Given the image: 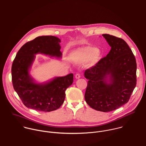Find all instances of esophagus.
I'll return each instance as SVG.
<instances>
[{"instance_id": "34e87169", "label": "esophagus", "mask_w": 146, "mask_h": 146, "mask_svg": "<svg viewBox=\"0 0 146 146\" xmlns=\"http://www.w3.org/2000/svg\"><path fill=\"white\" fill-rule=\"evenodd\" d=\"M80 78V75L78 73V74H76L75 75V78H76V79H79Z\"/></svg>"}]
</instances>
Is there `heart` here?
I'll return each mask as SVG.
<instances>
[{
  "mask_svg": "<svg viewBox=\"0 0 146 146\" xmlns=\"http://www.w3.org/2000/svg\"><path fill=\"white\" fill-rule=\"evenodd\" d=\"M101 52L95 47H87L75 51L73 54L74 61L78 64L87 62L90 60V65L94 66L100 60Z\"/></svg>",
  "mask_w": 146,
  "mask_h": 146,
  "instance_id": "heart-1",
  "label": "heart"
}]
</instances>
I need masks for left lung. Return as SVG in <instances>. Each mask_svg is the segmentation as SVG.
<instances>
[{
	"label": "left lung",
	"instance_id": "obj_1",
	"mask_svg": "<svg viewBox=\"0 0 146 146\" xmlns=\"http://www.w3.org/2000/svg\"><path fill=\"white\" fill-rule=\"evenodd\" d=\"M102 36L111 48L106 57L85 71L88 81L84 98L91 108L106 112L128 102L136 84V62L123 39L109 34Z\"/></svg>",
	"mask_w": 146,
	"mask_h": 146
}]
</instances>
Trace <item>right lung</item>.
<instances>
[{
  "label": "right lung",
  "instance_id": "right-lung-1",
  "mask_svg": "<svg viewBox=\"0 0 146 146\" xmlns=\"http://www.w3.org/2000/svg\"><path fill=\"white\" fill-rule=\"evenodd\" d=\"M60 40L54 36H42L27 42L18 51L11 68L14 88L29 108L50 112L63 103L66 89L73 83V74L56 77L43 83H36L29 74L35 55L42 54L61 58Z\"/></svg>",
  "mask_w": 146,
  "mask_h": 146
}]
</instances>
